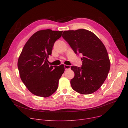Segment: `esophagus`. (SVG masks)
Returning <instances> with one entry per match:
<instances>
[{"label":"esophagus","mask_w":128,"mask_h":128,"mask_svg":"<svg viewBox=\"0 0 128 128\" xmlns=\"http://www.w3.org/2000/svg\"><path fill=\"white\" fill-rule=\"evenodd\" d=\"M64 68H65V70H68V69H70V66L67 65H64Z\"/></svg>","instance_id":"obj_1"}]
</instances>
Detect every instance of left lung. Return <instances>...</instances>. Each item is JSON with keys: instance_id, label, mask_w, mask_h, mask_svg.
<instances>
[{"instance_id": "left-lung-1", "label": "left lung", "mask_w": 128, "mask_h": 128, "mask_svg": "<svg viewBox=\"0 0 128 128\" xmlns=\"http://www.w3.org/2000/svg\"><path fill=\"white\" fill-rule=\"evenodd\" d=\"M63 38L76 54L82 53L81 67L72 66L74 77L70 80L72 88L82 94H90L104 83L110 68L105 46L93 32L80 29L64 31Z\"/></svg>"}]
</instances>
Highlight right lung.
Segmentation results:
<instances>
[{"label": "right lung", "instance_id": "right-lung-1", "mask_svg": "<svg viewBox=\"0 0 128 128\" xmlns=\"http://www.w3.org/2000/svg\"><path fill=\"white\" fill-rule=\"evenodd\" d=\"M63 31L46 29L33 34L25 44L18 61L21 79L28 90L38 96L48 97L56 92L64 73V65L50 66L54 43Z\"/></svg>", "mask_w": 128, "mask_h": 128}]
</instances>
